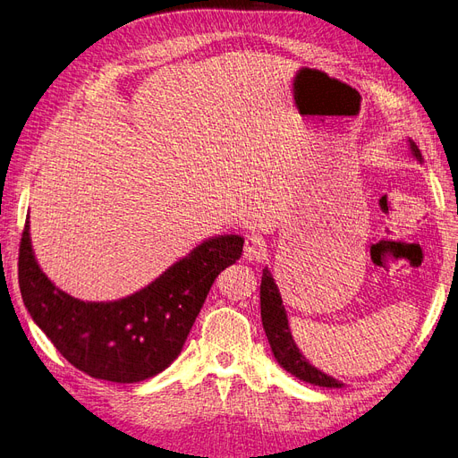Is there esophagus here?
I'll return each mask as SVG.
<instances>
[{
    "instance_id": "34e87169",
    "label": "esophagus",
    "mask_w": 458,
    "mask_h": 458,
    "mask_svg": "<svg viewBox=\"0 0 458 458\" xmlns=\"http://www.w3.org/2000/svg\"><path fill=\"white\" fill-rule=\"evenodd\" d=\"M266 252H267V245H266L262 235H257V233L247 235L245 247H243L245 260H249V262L262 260V259H266Z\"/></svg>"
}]
</instances>
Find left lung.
Instances as JSON below:
<instances>
[{
  "instance_id": "8db88e82",
  "label": "left lung",
  "mask_w": 458,
  "mask_h": 458,
  "mask_svg": "<svg viewBox=\"0 0 458 458\" xmlns=\"http://www.w3.org/2000/svg\"><path fill=\"white\" fill-rule=\"evenodd\" d=\"M411 145V152L417 160L420 158V150L419 147L410 141ZM260 315H262V327L264 332L267 335L269 347H272L274 357L277 359V362L281 364V368H284L289 371L291 376L311 383V385H318V386H328V388H340L342 383L327 376L325 371L317 369L315 366H311L306 357L300 352V349L296 347L293 334L289 328V318H286L284 308H283V300L279 296L277 284L274 283L272 274L267 272V267L262 269V283H260Z\"/></svg>"
}]
</instances>
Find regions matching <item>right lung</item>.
<instances>
[{
  "instance_id": "right-lung-1",
  "label": "right lung",
  "mask_w": 458,
  "mask_h": 458,
  "mask_svg": "<svg viewBox=\"0 0 458 458\" xmlns=\"http://www.w3.org/2000/svg\"><path fill=\"white\" fill-rule=\"evenodd\" d=\"M28 220L19 249L24 306L62 357L94 379L138 383L160 374L184 345L213 281L240 260L242 235H220L147 289L116 301H81L48 281L33 259Z\"/></svg>"
}]
</instances>
